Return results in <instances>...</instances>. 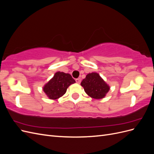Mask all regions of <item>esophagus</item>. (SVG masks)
I'll return each mask as SVG.
<instances>
[{"label":"esophagus","mask_w":154,"mask_h":154,"mask_svg":"<svg viewBox=\"0 0 154 154\" xmlns=\"http://www.w3.org/2000/svg\"><path fill=\"white\" fill-rule=\"evenodd\" d=\"M76 82L77 83H80V82H81V79H80V78H77V79H76Z\"/></svg>","instance_id":"1"}]
</instances>
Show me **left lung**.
Here are the masks:
<instances>
[{"label": "left lung", "instance_id": "8db88e82", "mask_svg": "<svg viewBox=\"0 0 154 154\" xmlns=\"http://www.w3.org/2000/svg\"><path fill=\"white\" fill-rule=\"evenodd\" d=\"M81 85L87 94L94 99H101L109 92L110 87L96 72L88 74Z\"/></svg>", "mask_w": 154, "mask_h": 154}]
</instances>
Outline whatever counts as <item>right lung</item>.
I'll list each match as a JSON object with an SVG mask.
<instances>
[{"mask_svg":"<svg viewBox=\"0 0 154 154\" xmlns=\"http://www.w3.org/2000/svg\"><path fill=\"white\" fill-rule=\"evenodd\" d=\"M75 82L71 74L57 72L53 78L46 83L43 90L50 99L56 100L62 96L66 92L68 87Z\"/></svg>","mask_w":154,"mask_h":154,"instance_id":"1","label":"right lung"}]
</instances>
